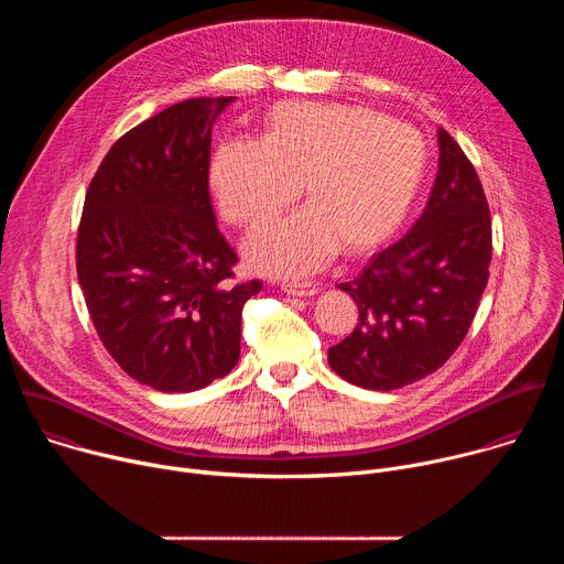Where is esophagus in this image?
<instances>
[{"label":"esophagus","instance_id":"obj_1","mask_svg":"<svg viewBox=\"0 0 564 564\" xmlns=\"http://www.w3.org/2000/svg\"><path fill=\"white\" fill-rule=\"evenodd\" d=\"M281 290L285 294H292V296H312V294H316V285H312V283H296V281L294 283L283 281Z\"/></svg>","mask_w":564,"mask_h":564}]
</instances>
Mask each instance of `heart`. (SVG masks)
Instances as JSON below:
<instances>
[{
  "mask_svg": "<svg viewBox=\"0 0 564 564\" xmlns=\"http://www.w3.org/2000/svg\"><path fill=\"white\" fill-rule=\"evenodd\" d=\"M429 174L424 138L361 107L288 100L263 118L261 142L216 149L209 181L223 216L259 229L299 196L310 209L276 223L246 246L268 274L303 276L341 248L366 257L406 223Z\"/></svg>",
  "mask_w": 564,
  "mask_h": 564,
  "instance_id": "1",
  "label": "heart"
}]
</instances>
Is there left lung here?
Masks as SVG:
<instances>
[{
    "instance_id": "8db88e82",
    "label": "left lung",
    "mask_w": 564,
    "mask_h": 564,
    "mask_svg": "<svg viewBox=\"0 0 564 564\" xmlns=\"http://www.w3.org/2000/svg\"><path fill=\"white\" fill-rule=\"evenodd\" d=\"M440 165L429 203L406 236L339 288L355 330L328 350L330 368L368 390H392L442 368L464 341L494 254L489 203L462 147L437 131Z\"/></svg>"
}]
</instances>
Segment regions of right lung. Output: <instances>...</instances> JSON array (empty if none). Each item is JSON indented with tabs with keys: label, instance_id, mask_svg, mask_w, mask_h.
Wrapping results in <instances>:
<instances>
[{
	"label": "right lung",
	"instance_id": "right-lung-1",
	"mask_svg": "<svg viewBox=\"0 0 564 564\" xmlns=\"http://www.w3.org/2000/svg\"><path fill=\"white\" fill-rule=\"evenodd\" d=\"M231 100H185L118 138L77 227V281L102 346L163 392L205 388L236 366L240 314L261 290L236 283L209 198L212 122Z\"/></svg>",
	"mask_w": 564,
	"mask_h": 564
}]
</instances>
